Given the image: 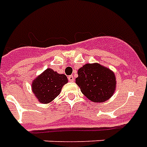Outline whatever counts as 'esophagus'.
Instances as JSON below:
<instances>
[{
  "label": "esophagus",
  "mask_w": 147,
  "mask_h": 147,
  "mask_svg": "<svg viewBox=\"0 0 147 147\" xmlns=\"http://www.w3.org/2000/svg\"><path fill=\"white\" fill-rule=\"evenodd\" d=\"M68 79L69 82H74V76L70 75L68 77Z\"/></svg>",
  "instance_id": "obj_1"
}]
</instances>
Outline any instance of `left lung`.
<instances>
[{
    "mask_svg": "<svg viewBox=\"0 0 147 147\" xmlns=\"http://www.w3.org/2000/svg\"><path fill=\"white\" fill-rule=\"evenodd\" d=\"M76 84L84 95L94 103H102L112 96L116 88L114 72L99 63H87L79 69Z\"/></svg>",
    "mask_w": 147,
    "mask_h": 147,
    "instance_id": "1",
    "label": "left lung"
}]
</instances>
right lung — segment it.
Segmentation results:
<instances>
[{
	"mask_svg": "<svg viewBox=\"0 0 147 147\" xmlns=\"http://www.w3.org/2000/svg\"><path fill=\"white\" fill-rule=\"evenodd\" d=\"M67 82L68 79L65 74L47 68L32 81V92L39 103L48 104L59 95L63 85Z\"/></svg>",
	"mask_w": 147,
	"mask_h": 147,
	"instance_id": "obj_1",
	"label": "right lung"
}]
</instances>
